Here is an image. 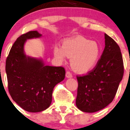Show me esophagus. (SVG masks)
Returning <instances> with one entry per match:
<instances>
[{"label":"esophagus","instance_id":"obj_1","mask_svg":"<svg viewBox=\"0 0 130 130\" xmlns=\"http://www.w3.org/2000/svg\"><path fill=\"white\" fill-rule=\"evenodd\" d=\"M66 77L67 78H71L72 77V74L70 71H67L66 72Z\"/></svg>","mask_w":130,"mask_h":130}]
</instances>
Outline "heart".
<instances>
[{"instance_id":"1","label":"heart","mask_w":130,"mask_h":130,"mask_svg":"<svg viewBox=\"0 0 130 130\" xmlns=\"http://www.w3.org/2000/svg\"><path fill=\"white\" fill-rule=\"evenodd\" d=\"M53 53L61 61H65L67 56L71 58L72 69L77 72L84 74L96 66L100 56V47L95 41L79 36L64 41L62 47L55 46Z\"/></svg>"}]
</instances>
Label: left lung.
<instances>
[{
  "instance_id": "left-lung-1",
  "label": "left lung",
  "mask_w": 130,
  "mask_h": 130,
  "mask_svg": "<svg viewBox=\"0 0 130 130\" xmlns=\"http://www.w3.org/2000/svg\"><path fill=\"white\" fill-rule=\"evenodd\" d=\"M105 46L96 66L86 75H77L76 104L79 110L94 112L112 102L124 74L119 46L105 34Z\"/></svg>"
}]
</instances>
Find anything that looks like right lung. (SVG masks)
<instances>
[{
    "instance_id": "obj_1",
    "label": "right lung",
    "mask_w": 130,
    "mask_h": 130,
    "mask_svg": "<svg viewBox=\"0 0 130 130\" xmlns=\"http://www.w3.org/2000/svg\"><path fill=\"white\" fill-rule=\"evenodd\" d=\"M41 36L37 31L20 36L11 47L6 61L10 95L19 106L30 112L43 111L50 106L54 87L65 76L63 67L44 65L41 60L26 57L24 54L26 39Z\"/></svg>"
}]
</instances>
